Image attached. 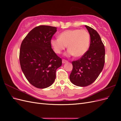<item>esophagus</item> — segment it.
Returning a JSON list of instances; mask_svg holds the SVG:
<instances>
[{
  "instance_id": "esophagus-1",
  "label": "esophagus",
  "mask_w": 121,
  "mask_h": 121,
  "mask_svg": "<svg viewBox=\"0 0 121 121\" xmlns=\"http://www.w3.org/2000/svg\"><path fill=\"white\" fill-rule=\"evenodd\" d=\"M68 62V61L67 60H62V63H63V64H65V63H67Z\"/></svg>"
}]
</instances>
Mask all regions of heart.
Listing matches in <instances>:
<instances>
[{
	"label": "heart",
	"mask_w": 121,
	"mask_h": 121,
	"mask_svg": "<svg viewBox=\"0 0 121 121\" xmlns=\"http://www.w3.org/2000/svg\"><path fill=\"white\" fill-rule=\"evenodd\" d=\"M90 40L89 33L86 30L72 29L61 32L58 38L51 39L50 45L56 53H61L68 46L69 49L65 53V56L70 57L75 55L81 57L88 50Z\"/></svg>",
	"instance_id": "heart-1"
}]
</instances>
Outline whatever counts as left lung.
Listing matches in <instances>:
<instances>
[{"label":"left lung","mask_w":121,"mask_h":121,"mask_svg":"<svg viewBox=\"0 0 121 121\" xmlns=\"http://www.w3.org/2000/svg\"><path fill=\"white\" fill-rule=\"evenodd\" d=\"M90 36L88 50L80 60L72 61L73 69L69 80L75 85L88 86L97 78L104 68L105 49L99 35L88 26H85Z\"/></svg>","instance_id":"1"}]
</instances>
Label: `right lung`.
Masks as SVG:
<instances>
[{"label":"right lung","instance_id":"right-lung-1","mask_svg":"<svg viewBox=\"0 0 121 121\" xmlns=\"http://www.w3.org/2000/svg\"><path fill=\"white\" fill-rule=\"evenodd\" d=\"M57 28L41 25L33 29L23 40L20 51V63L25 77L40 89L53 83L56 70L62 60L52 48L50 40Z\"/></svg>","mask_w":121,"mask_h":121}]
</instances>
